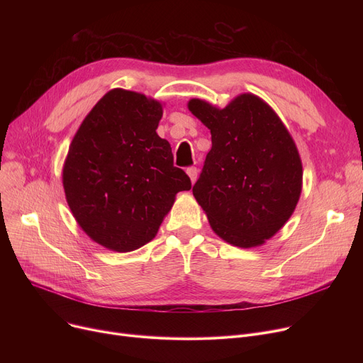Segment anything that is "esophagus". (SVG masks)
Listing matches in <instances>:
<instances>
[{
    "label": "esophagus",
    "mask_w": 363,
    "mask_h": 363,
    "mask_svg": "<svg viewBox=\"0 0 363 363\" xmlns=\"http://www.w3.org/2000/svg\"><path fill=\"white\" fill-rule=\"evenodd\" d=\"M186 174H188V177H189V179H191V182L194 184L196 181H197V175H199V169L197 167H188L186 169Z\"/></svg>",
    "instance_id": "obj_1"
}]
</instances>
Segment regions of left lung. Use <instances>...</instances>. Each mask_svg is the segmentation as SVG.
<instances>
[{
  "label": "left lung",
  "instance_id": "8db88e82",
  "mask_svg": "<svg viewBox=\"0 0 363 363\" xmlns=\"http://www.w3.org/2000/svg\"><path fill=\"white\" fill-rule=\"evenodd\" d=\"M188 108L212 133L196 200L226 242L263 244L290 219L301 193V160L287 128L253 94L225 108L194 99Z\"/></svg>",
  "mask_w": 363,
  "mask_h": 363
}]
</instances>
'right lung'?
Wrapping results in <instances>:
<instances>
[{
	"label": "right lung",
	"mask_w": 363,
	"mask_h": 363,
	"mask_svg": "<svg viewBox=\"0 0 363 363\" xmlns=\"http://www.w3.org/2000/svg\"><path fill=\"white\" fill-rule=\"evenodd\" d=\"M162 104L111 89L94 106L70 144L63 186L82 230L114 252H132L156 237L164 215L191 179L174 166L157 135Z\"/></svg>",
	"instance_id": "add662e5"
}]
</instances>
